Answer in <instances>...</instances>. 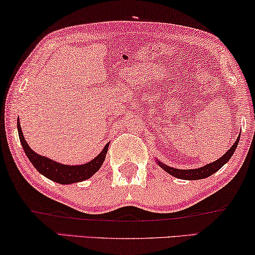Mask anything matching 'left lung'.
<instances>
[{
	"label": "left lung",
	"instance_id": "obj_1",
	"mask_svg": "<svg viewBox=\"0 0 255 255\" xmlns=\"http://www.w3.org/2000/svg\"><path fill=\"white\" fill-rule=\"evenodd\" d=\"M239 138H240V134L238 136V138H237V141L235 142V144L232 145L231 148L229 149L228 151L221 157V158H218L217 160H215V162L204 165V166H201L199 168L181 170V168H175V167L168 166V165L159 162L158 159H156V162L160 167L163 168L165 172H167V173L171 174L172 177H175L178 179H182V180H200V179H204V178L210 177L211 174H214L215 172H217L222 166H223L224 164H227L229 160H230L232 155H234V152L236 151L237 145H238Z\"/></svg>",
	"mask_w": 255,
	"mask_h": 255
}]
</instances>
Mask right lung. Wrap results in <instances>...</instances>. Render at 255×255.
<instances>
[{
	"label": "right lung",
	"mask_w": 255,
	"mask_h": 255,
	"mask_svg": "<svg viewBox=\"0 0 255 255\" xmlns=\"http://www.w3.org/2000/svg\"><path fill=\"white\" fill-rule=\"evenodd\" d=\"M17 129H18L19 139L25 155L27 156L28 160L35 167V170L39 173L45 175L46 178H48L49 180L61 185H70L74 184V182H81L91 178L102 167L104 160L106 158V153L110 145V143H107L100 153H98L97 157H95L90 162L81 165H66L55 162V160L47 158L45 156L39 155V153L33 151L30 148L26 139L24 138L23 131H21L19 118L17 119Z\"/></svg>",
	"instance_id": "1"
}]
</instances>
